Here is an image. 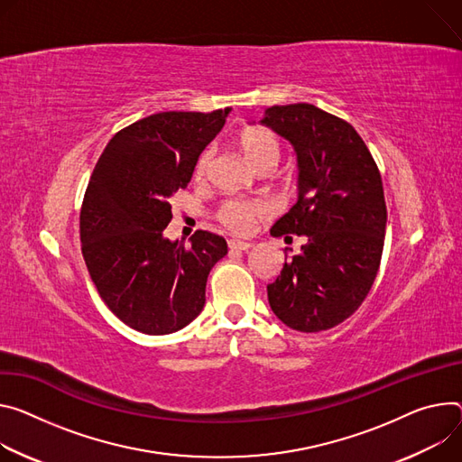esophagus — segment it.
I'll use <instances>...</instances> for the list:
<instances>
[{
  "instance_id": "esophagus-1",
  "label": "esophagus",
  "mask_w": 462,
  "mask_h": 462,
  "mask_svg": "<svg viewBox=\"0 0 462 462\" xmlns=\"http://www.w3.org/2000/svg\"><path fill=\"white\" fill-rule=\"evenodd\" d=\"M228 246L232 248V250H248L250 246H254L253 243L250 241H241V239H230L228 241Z\"/></svg>"
}]
</instances>
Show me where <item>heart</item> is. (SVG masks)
<instances>
[{"instance_id": "heart-1", "label": "heart", "mask_w": 462, "mask_h": 462, "mask_svg": "<svg viewBox=\"0 0 462 462\" xmlns=\"http://www.w3.org/2000/svg\"><path fill=\"white\" fill-rule=\"evenodd\" d=\"M239 149L245 156V160L254 167V170H262V167H276L282 156V143L278 136L265 129V127H254L248 129L239 136ZM214 160V151L206 149L195 167V177L202 179L209 165ZM265 216V206L254 200H226L217 212V219L230 228L236 234H248L254 228L256 221Z\"/></svg>"}]
</instances>
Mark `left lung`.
Listing matches in <instances>:
<instances>
[{"instance_id": "1", "label": "left lung", "mask_w": 462, "mask_h": 462, "mask_svg": "<svg viewBox=\"0 0 462 462\" xmlns=\"http://www.w3.org/2000/svg\"><path fill=\"white\" fill-rule=\"evenodd\" d=\"M262 123L289 140L299 160V200L271 236L308 237L267 285L269 304L292 329H329L363 304L380 269L387 225L382 175L352 125L315 105H274Z\"/></svg>"}]
</instances>
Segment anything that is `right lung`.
<instances>
[{"instance_id": "add662e5", "label": "right lung", "mask_w": 462, "mask_h": 462, "mask_svg": "<svg viewBox=\"0 0 462 462\" xmlns=\"http://www.w3.org/2000/svg\"><path fill=\"white\" fill-rule=\"evenodd\" d=\"M230 108L160 112L121 129L101 152L80 208V243L108 310L147 335L173 333L204 308L206 280L226 256L225 237L197 230L163 236L170 199L188 186L204 147Z\"/></svg>"}]
</instances>
